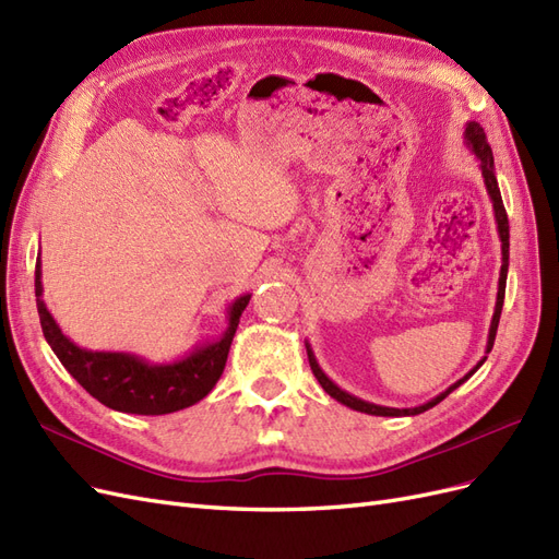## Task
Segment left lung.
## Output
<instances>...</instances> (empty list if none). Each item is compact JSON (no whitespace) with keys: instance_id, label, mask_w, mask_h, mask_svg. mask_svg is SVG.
<instances>
[{"instance_id":"obj_1","label":"left lung","mask_w":559,"mask_h":559,"mask_svg":"<svg viewBox=\"0 0 559 559\" xmlns=\"http://www.w3.org/2000/svg\"><path fill=\"white\" fill-rule=\"evenodd\" d=\"M466 145L473 150V154L480 158V168H483V178H485V187H487V194L491 199V205H493V217H497V229H499V236H501V254H503V264H501V276H499V293H497V307H493V316H491V325H489V337H487V354L493 346V340H497V328H499V318H501V309H503V297H506V276H508V248H510V234H508V215H506V209H503V201H501V191H499V182H497V175H493V156H491V147L487 142V135L483 131L480 123L475 121H468L466 123ZM307 356H309V365H311V372L313 377L318 379V384H321L325 389L328 395H332L334 401H340L342 405L356 409V412H365V414H374V417H412V414H421L430 407H436L440 401H444L454 389H459L461 384L468 377L475 374V370L480 368V365L487 360V356L475 365V368L464 377L459 379L456 384H452L448 391H442L440 395H436L433 401H428L426 405H419V407H407V409H397V407H384V405H374V403H365L360 401V397L350 395L346 391H342L337 384H334L332 379H328V374L318 368L316 362V356L311 346L307 344Z\"/></svg>"}]
</instances>
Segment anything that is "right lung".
Returning a JSON list of instances; mask_svg holds the SVG:
<instances>
[{
	"mask_svg": "<svg viewBox=\"0 0 559 559\" xmlns=\"http://www.w3.org/2000/svg\"><path fill=\"white\" fill-rule=\"evenodd\" d=\"M41 262L35 266V295L44 337L53 354L95 401L126 414H170L203 401L225 372L229 346L250 295L238 297L227 311L229 328L217 342L197 346L182 360L152 365L119 350H88L70 342L41 301Z\"/></svg>",
	"mask_w": 559,
	"mask_h": 559,
	"instance_id": "obj_1",
	"label": "right lung"
}]
</instances>
